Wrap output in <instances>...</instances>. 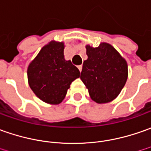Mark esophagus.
<instances>
[{"mask_svg":"<svg viewBox=\"0 0 151 151\" xmlns=\"http://www.w3.org/2000/svg\"><path fill=\"white\" fill-rule=\"evenodd\" d=\"M78 70L81 72V71H82V68H83V66H82V65L78 66Z\"/></svg>","mask_w":151,"mask_h":151,"instance_id":"1","label":"esophagus"}]
</instances>
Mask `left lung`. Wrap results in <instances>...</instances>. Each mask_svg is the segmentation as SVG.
<instances>
[{"label":"left lung","mask_w":151,"mask_h":151,"mask_svg":"<svg viewBox=\"0 0 151 151\" xmlns=\"http://www.w3.org/2000/svg\"><path fill=\"white\" fill-rule=\"evenodd\" d=\"M88 59L83 62L80 78L98 104L109 103L119 94L128 78V66L111 45L86 46Z\"/></svg>","instance_id":"left-lung-1"}]
</instances>
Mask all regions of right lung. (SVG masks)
Listing matches in <instances>:
<instances>
[{
    "mask_svg": "<svg viewBox=\"0 0 151 151\" xmlns=\"http://www.w3.org/2000/svg\"><path fill=\"white\" fill-rule=\"evenodd\" d=\"M63 49V42H51L41 49L27 69L30 88L40 99L51 104L63 101L72 82L80 76L71 61L64 59Z\"/></svg>",
    "mask_w": 151,
    "mask_h": 151,
    "instance_id": "1",
    "label": "right lung"
}]
</instances>
